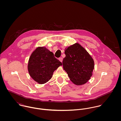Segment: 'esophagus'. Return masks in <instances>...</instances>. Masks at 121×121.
Wrapping results in <instances>:
<instances>
[{"label": "esophagus", "instance_id": "esophagus-1", "mask_svg": "<svg viewBox=\"0 0 121 121\" xmlns=\"http://www.w3.org/2000/svg\"><path fill=\"white\" fill-rule=\"evenodd\" d=\"M59 60L61 62H62V60H63V58H62V57L60 58L59 59Z\"/></svg>", "mask_w": 121, "mask_h": 121}]
</instances>
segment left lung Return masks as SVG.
Returning a JSON list of instances; mask_svg holds the SVG:
<instances>
[{
	"mask_svg": "<svg viewBox=\"0 0 121 121\" xmlns=\"http://www.w3.org/2000/svg\"><path fill=\"white\" fill-rule=\"evenodd\" d=\"M65 54L63 67L71 81L77 86L86 83L92 76L95 68L93 58L77 42L66 48Z\"/></svg>",
	"mask_w": 121,
	"mask_h": 121,
	"instance_id": "obj_1",
	"label": "left lung"
}]
</instances>
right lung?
I'll return each mask as SVG.
<instances>
[{"label": "right lung", "mask_w": 121, "mask_h": 121, "mask_svg": "<svg viewBox=\"0 0 121 121\" xmlns=\"http://www.w3.org/2000/svg\"><path fill=\"white\" fill-rule=\"evenodd\" d=\"M62 65L52 52L45 47H38L31 54L27 69L31 78L38 83L43 84L52 78L54 71Z\"/></svg>", "instance_id": "right-lung-1"}]
</instances>
